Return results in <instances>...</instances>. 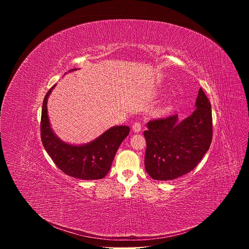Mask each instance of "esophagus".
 Wrapping results in <instances>:
<instances>
[{"mask_svg": "<svg viewBox=\"0 0 249 249\" xmlns=\"http://www.w3.org/2000/svg\"><path fill=\"white\" fill-rule=\"evenodd\" d=\"M132 129H133V131H134L135 133L141 132V130H142V124H141V122H139V121L135 122V123L133 124V126H132Z\"/></svg>", "mask_w": 249, "mask_h": 249, "instance_id": "34e87169", "label": "esophagus"}]
</instances>
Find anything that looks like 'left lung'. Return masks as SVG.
I'll return each instance as SVG.
<instances>
[{
    "instance_id": "left-lung-1",
    "label": "left lung",
    "mask_w": 249,
    "mask_h": 249,
    "mask_svg": "<svg viewBox=\"0 0 249 249\" xmlns=\"http://www.w3.org/2000/svg\"><path fill=\"white\" fill-rule=\"evenodd\" d=\"M196 109L182 121L178 115L154 119L144 132L145 167L156 180H171L193 170L210 148L213 137L211 103L202 89Z\"/></svg>"
}]
</instances>
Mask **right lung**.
Returning a JSON list of instances; mask_svg holds the SVG:
<instances>
[{"instance_id":"right-lung-1","label":"right lung","mask_w":249,"mask_h":249,"mask_svg":"<svg viewBox=\"0 0 249 249\" xmlns=\"http://www.w3.org/2000/svg\"><path fill=\"white\" fill-rule=\"evenodd\" d=\"M75 70L77 69L71 71ZM54 87L46 93L42 105L40 134L43 147L54 163L69 176L83 180L103 178L110 170L115 154L123 140L129 135L130 128L112 127L83 146L65 143L53 133L47 115V99Z\"/></svg>"}]
</instances>
